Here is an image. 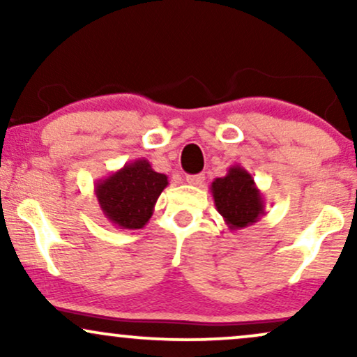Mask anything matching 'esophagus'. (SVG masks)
<instances>
[{
  "label": "esophagus",
  "instance_id": "34e87169",
  "mask_svg": "<svg viewBox=\"0 0 357 357\" xmlns=\"http://www.w3.org/2000/svg\"><path fill=\"white\" fill-rule=\"evenodd\" d=\"M204 181V174H188L186 183L192 184V186H199Z\"/></svg>",
  "mask_w": 357,
  "mask_h": 357
}]
</instances>
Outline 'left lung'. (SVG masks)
Instances as JSON below:
<instances>
[{
    "mask_svg": "<svg viewBox=\"0 0 357 357\" xmlns=\"http://www.w3.org/2000/svg\"><path fill=\"white\" fill-rule=\"evenodd\" d=\"M210 191L216 211L223 216L231 231L247 228L265 215L264 196L252 174L240 165L231 166L223 178H216Z\"/></svg>",
    "mask_w": 357,
    "mask_h": 357,
    "instance_id": "1",
    "label": "left lung"
}]
</instances>
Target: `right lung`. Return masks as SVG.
Instances as JSON below:
<instances>
[{
	"instance_id": "1",
	"label": "right lung",
	"mask_w": 357,
	"mask_h": 357,
	"mask_svg": "<svg viewBox=\"0 0 357 357\" xmlns=\"http://www.w3.org/2000/svg\"><path fill=\"white\" fill-rule=\"evenodd\" d=\"M167 184L166 174L155 173L147 159L139 158L99 179L96 196L109 223L121 230H139L151 220L154 204Z\"/></svg>"
}]
</instances>
